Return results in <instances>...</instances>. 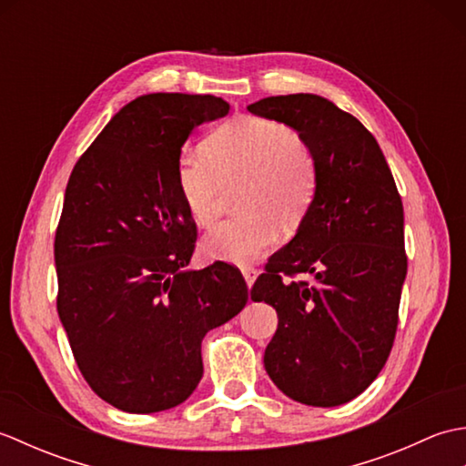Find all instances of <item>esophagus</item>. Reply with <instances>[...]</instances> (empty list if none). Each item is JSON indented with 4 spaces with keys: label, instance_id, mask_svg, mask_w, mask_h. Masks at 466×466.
Listing matches in <instances>:
<instances>
[{
    "label": "esophagus",
    "instance_id": "1",
    "mask_svg": "<svg viewBox=\"0 0 466 466\" xmlns=\"http://www.w3.org/2000/svg\"><path fill=\"white\" fill-rule=\"evenodd\" d=\"M242 276H244L246 284H248V289H252L256 276H258V270L252 268V266H242Z\"/></svg>",
    "mask_w": 466,
    "mask_h": 466
}]
</instances>
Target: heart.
Instances as JSON below:
<instances>
[{
  "label": "heart",
  "instance_id": "1",
  "mask_svg": "<svg viewBox=\"0 0 466 466\" xmlns=\"http://www.w3.org/2000/svg\"><path fill=\"white\" fill-rule=\"evenodd\" d=\"M204 152H182L176 187L187 216L200 228L216 222L222 184L244 177L236 194L242 214L206 236V252L244 264L274 248L284 232L299 230L316 196L314 162L286 124L238 116L204 140Z\"/></svg>",
  "mask_w": 466,
  "mask_h": 466
}]
</instances>
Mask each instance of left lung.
I'll use <instances>...</instances> for the list:
<instances>
[{
	"instance_id": "obj_1",
	"label": "left lung",
	"mask_w": 466,
	"mask_h": 466,
	"mask_svg": "<svg viewBox=\"0 0 466 466\" xmlns=\"http://www.w3.org/2000/svg\"><path fill=\"white\" fill-rule=\"evenodd\" d=\"M248 112L299 132L316 170L309 214L250 290L279 314L266 372L292 400L339 407L369 389L397 336L407 276L400 194L374 136L326 97L272 96Z\"/></svg>"
}]
</instances>
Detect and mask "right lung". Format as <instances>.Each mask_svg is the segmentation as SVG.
<instances>
[{"label":"right lung","mask_w":466,"mask_h":466,"mask_svg":"<svg viewBox=\"0 0 466 466\" xmlns=\"http://www.w3.org/2000/svg\"><path fill=\"white\" fill-rule=\"evenodd\" d=\"M228 110L216 96L137 97L67 180L54 242L57 314L86 382L120 410L184 402L202 379L206 332L248 302L230 264L186 268L198 232L174 176L194 127Z\"/></svg>","instance_id":"obj_1"}]
</instances>
